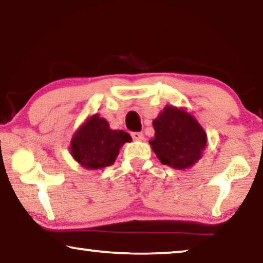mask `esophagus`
<instances>
[{
	"instance_id": "1",
	"label": "esophagus",
	"mask_w": 263,
	"mask_h": 263,
	"mask_svg": "<svg viewBox=\"0 0 263 263\" xmlns=\"http://www.w3.org/2000/svg\"><path fill=\"white\" fill-rule=\"evenodd\" d=\"M131 137L136 140H142L144 139V133L142 132H131Z\"/></svg>"
}]
</instances>
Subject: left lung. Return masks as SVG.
Instances as JSON below:
<instances>
[{"label": "left lung", "mask_w": 263, "mask_h": 263, "mask_svg": "<svg viewBox=\"0 0 263 263\" xmlns=\"http://www.w3.org/2000/svg\"><path fill=\"white\" fill-rule=\"evenodd\" d=\"M155 137L149 140L160 162L176 169L191 167L206 146V135L184 110L167 105L153 121Z\"/></svg>", "instance_id": "1"}]
</instances>
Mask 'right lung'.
I'll list each match as a JSON object with an SVG mask.
<instances>
[{
    "instance_id": "obj_1",
    "label": "right lung",
    "mask_w": 263,
    "mask_h": 263,
    "mask_svg": "<svg viewBox=\"0 0 263 263\" xmlns=\"http://www.w3.org/2000/svg\"><path fill=\"white\" fill-rule=\"evenodd\" d=\"M131 141L128 133L111 130L108 122L94 115L75 133L70 149L77 161L88 169L111 166L122 146Z\"/></svg>"
}]
</instances>
